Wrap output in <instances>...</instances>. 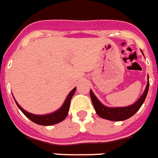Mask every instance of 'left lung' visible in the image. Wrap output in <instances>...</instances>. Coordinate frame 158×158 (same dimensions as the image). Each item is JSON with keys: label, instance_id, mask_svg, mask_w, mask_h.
Wrapping results in <instances>:
<instances>
[{"label": "left lung", "instance_id": "8db88e82", "mask_svg": "<svg viewBox=\"0 0 158 158\" xmlns=\"http://www.w3.org/2000/svg\"><path fill=\"white\" fill-rule=\"evenodd\" d=\"M148 89H149V77H148V84H147L144 92L139 98L138 100L135 101L132 105L126 106V107H108V106H104L102 103L98 100V98L95 96V94L91 89L90 98L97 115L100 117L111 121H125L135 115L136 111L141 108V106H142V104L146 100V97L148 95Z\"/></svg>", "mask_w": 158, "mask_h": 158}]
</instances>
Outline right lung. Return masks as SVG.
<instances>
[{"label": "right lung", "instance_id": "right-lung-1", "mask_svg": "<svg viewBox=\"0 0 158 158\" xmlns=\"http://www.w3.org/2000/svg\"><path fill=\"white\" fill-rule=\"evenodd\" d=\"M75 90L76 87L70 91L69 94H68L67 98L64 100V104L62 105L61 107L58 109V110L52 112V113H49V114H46V115H34V114H31L30 112H27L22 106H20L19 104L17 102V100L15 99L14 100H15L17 106H18V108L32 122H34L37 125H41V126H52V125H55V124L61 122L67 117L69 110L70 101H71L72 97L75 93Z\"/></svg>", "mask_w": 158, "mask_h": 158}]
</instances>
